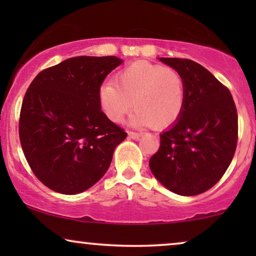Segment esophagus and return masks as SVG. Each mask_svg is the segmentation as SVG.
Here are the masks:
<instances>
[{"mask_svg":"<svg viewBox=\"0 0 256 256\" xmlns=\"http://www.w3.org/2000/svg\"><path fill=\"white\" fill-rule=\"evenodd\" d=\"M142 134L141 132H132V130H129L128 132V136L130 138H134V140H136V138H138L140 136H141Z\"/></svg>","mask_w":256,"mask_h":256,"instance_id":"esophagus-1","label":"esophagus"}]
</instances>
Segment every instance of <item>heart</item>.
<instances>
[{
	"instance_id": "heart-1",
	"label": "heart",
	"mask_w": 256,
	"mask_h": 256,
	"mask_svg": "<svg viewBox=\"0 0 256 256\" xmlns=\"http://www.w3.org/2000/svg\"><path fill=\"white\" fill-rule=\"evenodd\" d=\"M185 101L184 80L176 70L148 62H135L118 73L116 82H108L99 90L101 110L118 124L132 110V124L170 127L180 116Z\"/></svg>"
}]
</instances>
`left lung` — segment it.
<instances>
[{
	"label": "left lung",
	"mask_w": 256,
	"mask_h": 256,
	"mask_svg": "<svg viewBox=\"0 0 256 256\" xmlns=\"http://www.w3.org/2000/svg\"><path fill=\"white\" fill-rule=\"evenodd\" d=\"M158 59L182 76L185 101L176 124L160 135L150 170L174 194H202L218 183L233 160L238 143L236 104L230 90L198 62Z\"/></svg>",
	"instance_id": "8db88e82"
}]
</instances>
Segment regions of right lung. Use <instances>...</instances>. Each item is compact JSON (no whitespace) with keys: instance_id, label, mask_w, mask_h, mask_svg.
Segmentation results:
<instances>
[{"instance_id":"add662e5","label":"right lung","mask_w":256,"mask_h":256,"mask_svg":"<svg viewBox=\"0 0 256 256\" xmlns=\"http://www.w3.org/2000/svg\"><path fill=\"white\" fill-rule=\"evenodd\" d=\"M122 62L114 56L74 57L38 73L24 96L20 140L38 180L51 190L76 194L106 174L127 138L101 110V84Z\"/></svg>"}]
</instances>
